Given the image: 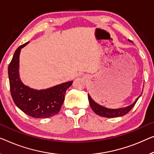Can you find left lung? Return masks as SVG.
I'll return each mask as SVG.
<instances>
[{
  "mask_svg": "<svg viewBox=\"0 0 154 154\" xmlns=\"http://www.w3.org/2000/svg\"><path fill=\"white\" fill-rule=\"evenodd\" d=\"M141 95L137 98L136 100L130 106L125 107V108H120V109H108V108L104 107L101 105L98 104L95 102H94L93 99L91 97L90 95H88V98L89 100V104L91 105V109H93V111L95 112L96 114H97L98 116L104 117V118H116V117H121L125 116V115L127 114L132 109V108L135 106L136 103L137 102V100L139 99V97H140Z\"/></svg>",
  "mask_w": 154,
  "mask_h": 154,
  "instance_id": "8db88e82",
  "label": "left lung"
}]
</instances>
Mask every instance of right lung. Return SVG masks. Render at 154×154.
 <instances>
[{"label":"right lung","mask_w":154,"mask_h":154,"mask_svg":"<svg viewBox=\"0 0 154 154\" xmlns=\"http://www.w3.org/2000/svg\"><path fill=\"white\" fill-rule=\"evenodd\" d=\"M29 42L18 47L8 66V75L11 97L14 102L25 113L34 118H50L57 114L62 106L66 90L72 82L37 91L22 83L19 77V55L21 48Z\"/></svg>","instance_id":"obj_1"}]
</instances>
